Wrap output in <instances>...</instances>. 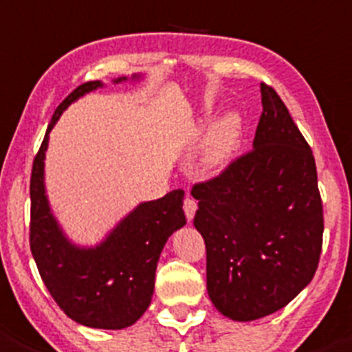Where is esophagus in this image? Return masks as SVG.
Masks as SVG:
<instances>
[{"instance_id": "1", "label": "esophagus", "mask_w": 352, "mask_h": 352, "mask_svg": "<svg viewBox=\"0 0 352 352\" xmlns=\"http://www.w3.org/2000/svg\"><path fill=\"white\" fill-rule=\"evenodd\" d=\"M196 208H198V203H196V199L191 198V196H186V199H184V212H186V217L189 222L195 219Z\"/></svg>"}]
</instances>
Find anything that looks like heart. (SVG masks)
Here are the masks:
<instances>
[{
    "label": "heart",
    "mask_w": 352,
    "mask_h": 352,
    "mask_svg": "<svg viewBox=\"0 0 352 352\" xmlns=\"http://www.w3.org/2000/svg\"><path fill=\"white\" fill-rule=\"evenodd\" d=\"M241 137V121L236 114H226L217 121L199 146V165L205 170L224 168L232 157Z\"/></svg>",
    "instance_id": "b5f03b06"
}]
</instances>
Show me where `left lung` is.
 Listing matches in <instances>:
<instances>
[{
	"label": "left lung",
	"instance_id": "1",
	"mask_svg": "<svg viewBox=\"0 0 352 352\" xmlns=\"http://www.w3.org/2000/svg\"><path fill=\"white\" fill-rule=\"evenodd\" d=\"M254 149L195 184V228L206 245V290L224 316L254 321L280 311L313 280L323 205L313 151L287 106L262 83Z\"/></svg>",
	"mask_w": 352,
	"mask_h": 352
}]
</instances>
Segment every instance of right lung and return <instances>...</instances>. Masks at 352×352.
Listing matches in <instances>:
<instances>
[{
    "label": "right lung",
    "instance_id": "1",
    "mask_svg": "<svg viewBox=\"0 0 352 352\" xmlns=\"http://www.w3.org/2000/svg\"><path fill=\"white\" fill-rule=\"evenodd\" d=\"M139 78L133 74L131 80ZM126 80L118 78L114 83ZM100 87L102 81L80 85L52 116L32 163L29 243L43 283L71 320L90 328L121 330L135 323L149 307L160 254L173 231L186 226V215L184 191L175 189L135 206L97 246H78L64 234L45 189L48 137L72 102Z\"/></svg>",
    "mask_w": 352,
    "mask_h": 352
}]
</instances>
